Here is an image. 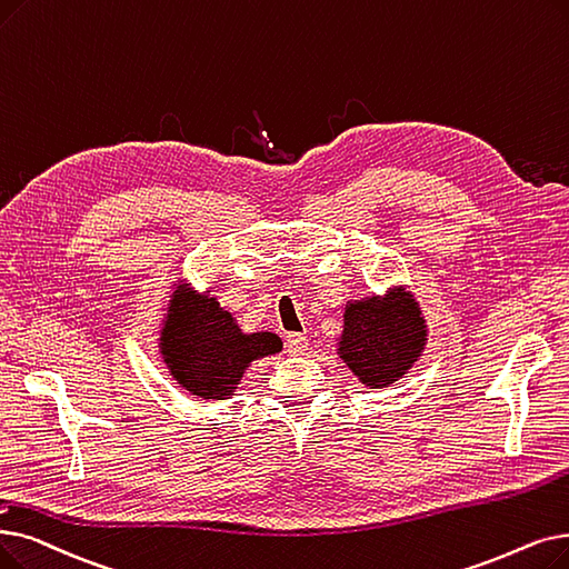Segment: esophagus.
<instances>
[{"label":"esophagus","instance_id":"1","mask_svg":"<svg viewBox=\"0 0 569 569\" xmlns=\"http://www.w3.org/2000/svg\"><path fill=\"white\" fill-rule=\"evenodd\" d=\"M307 349H309V339L305 335H288L286 351L290 356H302Z\"/></svg>","mask_w":569,"mask_h":569}]
</instances>
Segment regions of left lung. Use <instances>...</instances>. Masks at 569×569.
I'll use <instances>...</instances> for the list:
<instances>
[{
	"label": "left lung",
	"instance_id": "obj_1",
	"mask_svg": "<svg viewBox=\"0 0 569 569\" xmlns=\"http://www.w3.org/2000/svg\"><path fill=\"white\" fill-rule=\"evenodd\" d=\"M426 318L405 286L346 305L339 358L369 388H388L421 358Z\"/></svg>",
	"mask_w": 569,
	"mask_h": 569
}]
</instances>
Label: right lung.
<instances>
[{
    "label": "right lung",
    "mask_w": 569,
    "mask_h": 569,
    "mask_svg": "<svg viewBox=\"0 0 569 569\" xmlns=\"http://www.w3.org/2000/svg\"><path fill=\"white\" fill-rule=\"evenodd\" d=\"M271 332L243 335L209 295H197L188 283L177 286L164 313L160 353L169 375L202 400H228L253 360L281 351Z\"/></svg>",
    "instance_id": "obj_1"
}]
</instances>
